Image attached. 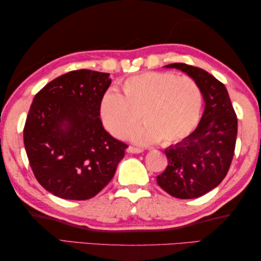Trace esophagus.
I'll list each match as a JSON object with an SVG mask.
<instances>
[{
	"label": "esophagus",
	"instance_id": "34e87169",
	"mask_svg": "<svg viewBox=\"0 0 261 261\" xmlns=\"http://www.w3.org/2000/svg\"><path fill=\"white\" fill-rule=\"evenodd\" d=\"M143 149L138 148V147H133V146H129L127 148V152H130V153H140L142 152Z\"/></svg>",
	"mask_w": 261,
	"mask_h": 261
}]
</instances>
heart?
I'll list each match as a JSON object with an SVG mask.
<instances>
[{"label": "heart", "mask_w": 261, "mask_h": 261, "mask_svg": "<svg viewBox=\"0 0 261 261\" xmlns=\"http://www.w3.org/2000/svg\"><path fill=\"white\" fill-rule=\"evenodd\" d=\"M122 95L110 89L101 97L100 117L106 129L125 139L140 121L143 127L133 139L148 143L170 144L186 138L198 125L201 92L189 76L146 71L121 83Z\"/></svg>", "instance_id": "1"}]
</instances>
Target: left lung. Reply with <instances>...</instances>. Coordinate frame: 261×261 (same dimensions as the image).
Wrapping results in <instances>:
<instances>
[{
  "label": "left lung",
  "mask_w": 261,
  "mask_h": 261,
  "mask_svg": "<svg viewBox=\"0 0 261 261\" xmlns=\"http://www.w3.org/2000/svg\"><path fill=\"white\" fill-rule=\"evenodd\" d=\"M195 81L201 91L204 111L193 133L165 149L168 166L157 184L178 199L199 198L215 189L227 176L237 138V115L224 84L201 68L172 63Z\"/></svg>",
  "instance_id": "obj_1"
}]
</instances>
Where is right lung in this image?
<instances>
[{
	"instance_id": "add662e5",
	"label": "right lung",
	"mask_w": 261,
	"mask_h": 261,
	"mask_svg": "<svg viewBox=\"0 0 261 261\" xmlns=\"http://www.w3.org/2000/svg\"><path fill=\"white\" fill-rule=\"evenodd\" d=\"M110 74L69 71L33 98L24 126V146L34 177L46 191L67 200H88L113 178L126 143L104 129L101 97Z\"/></svg>"
}]
</instances>
